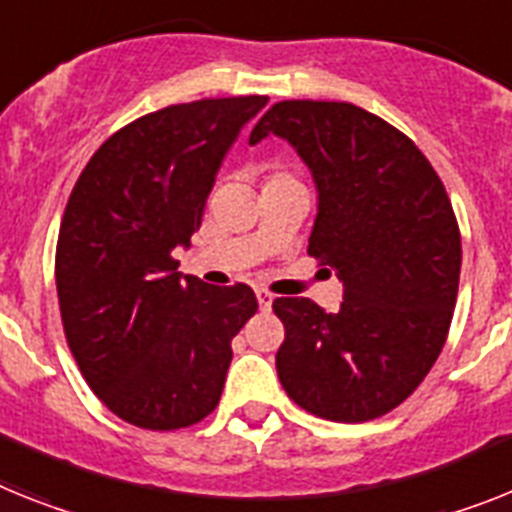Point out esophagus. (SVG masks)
Returning a JSON list of instances; mask_svg holds the SVG:
<instances>
[{"label": "esophagus", "instance_id": "1", "mask_svg": "<svg viewBox=\"0 0 512 512\" xmlns=\"http://www.w3.org/2000/svg\"><path fill=\"white\" fill-rule=\"evenodd\" d=\"M257 304H260V309H270L273 307V294H268V291H257Z\"/></svg>", "mask_w": 512, "mask_h": 512}]
</instances>
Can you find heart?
Masks as SVG:
<instances>
[{
	"label": "heart",
	"mask_w": 512,
	"mask_h": 512,
	"mask_svg": "<svg viewBox=\"0 0 512 512\" xmlns=\"http://www.w3.org/2000/svg\"><path fill=\"white\" fill-rule=\"evenodd\" d=\"M270 182H294V179H291L289 174H283V171H276V174H273V176H270V179H268V184H270Z\"/></svg>",
	"instance_id": "b5f03b06"
}]
</instances>
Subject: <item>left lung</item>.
<instances>
[{
    "label": "left lung",
    "instance_id": "1",
    "mask_svg": "<svg viewBox=\"0 0 512 512\" xmlns=\"http://www.w3.org/2000/svg\"><path fill=\"white\" fill-rule=\"evenodd\" d=\"M276 135L312 171L317 216L307 252L343 283L338 312L273 302L286 338L278 380L330 422H369L419 388L453 320L461 234L440 176L385 119L338 101H281L249 145Z\"/></svg>",
    "mask_w": 512,
    "mask_h": 512
}]
</instances>
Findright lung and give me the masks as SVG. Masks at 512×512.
Segmentation results:
<instances>
[{"label": "right lung", "instance_id": "obj_1", "mask_svg": "<svg viewBox=\"0 0 512 512\" xmlns=\"http://www.w3.org/2000/svg\"><path fill=\"white\" fill-rule=\"evenodd\" d=\"M268 96L205 98L140 117L77 179L57 242L64 336L90 390L143 429L197 424L221 401L255 291L182 276L223 158Z\"/></svg>", "mask_w": 512, "mask_h": 512}]
</instances>
